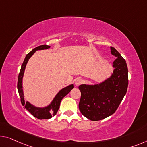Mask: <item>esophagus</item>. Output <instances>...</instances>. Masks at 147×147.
Segmentation results:
<instances>
[{
  "instance_id": "esophagus-1",
  "label": "esophagus",
  "mask_w": 147,
  "mask_h": 147,
  "mask_svg": "<svg viewBox=\"0 0 147 147\" xmlns=\"http://www.w3.org/2000/svg\"><path fill=\"white\" fill-rule=\"evenodd\" d=\"M82 82H83V80L82 79V78H77V79L75 80V82H74V83H75V85L76 86H78L79 85L82 84Z\"/></svg>"
}]
</instances>
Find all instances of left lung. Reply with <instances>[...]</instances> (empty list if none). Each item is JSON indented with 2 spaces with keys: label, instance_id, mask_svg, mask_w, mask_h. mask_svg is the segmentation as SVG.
<instances>
[{
  "label": "left lung",
  "instance_id": "1",
  "mask_svg": "<svg viewBox=\"0 0 147 147\" xmlns=\"http://www.w3.org/2000/svg\"><path fill=\"white\" fill-rule=\"evenodd\" d=\"M110 48L111 54L117 57L113 63L115 69L111 77L99 84L78 86L81 92L78 108L81 113L92 121L105 119L114 113L127 90L126 61L114 47Z\"/></svg>",
  "mask_w": 147,
  "mask_h": 147
}]
</instances>
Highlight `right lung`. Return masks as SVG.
<instances>
[{"instance_id": "obj_1", "label": "right lung", "mask_w": 147, "mask_h": 147, "mask_svg": "<svg viewBox=\"0 0 147 147\" xmlns=\"http://www.w3.org/2000/svg\"><path fill=\"white\" fill-rule=\"evenodd\" d=\"M50 47L49 45H39L38 47L34 48L32 49L29 53L27 54L26 56L25 59L22 65L20 71L18 78V84H17V88L18 90L19 96L20 98V101L22 103V105L24 106V108L27 109V110L30 112L32 115L34 116L35 117L38 118L39 119H49V118L52 117V116H54L57 114V111L59 109L60 104L61 100L65 96L68 94L72 89L74 88L73 84L69 85L67 87H65L63 88L59 92V93L56 95L55 97L53 100L51 104H49V106L45 107V108H37L33 106L31 104H30L28 102H25L24 98V93L22 90V78L24 75V70L27 64L29 59L31 57L32 55L37 50H42V49H49Z\"/></svg>"}]
</instances>
